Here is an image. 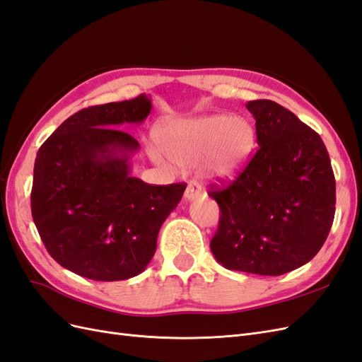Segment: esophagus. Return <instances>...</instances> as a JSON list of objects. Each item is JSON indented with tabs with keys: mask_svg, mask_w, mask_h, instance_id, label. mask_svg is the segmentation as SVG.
I'll return each mask as SVG.
<instances>
[{
	"mask_svg": "<svg viewBox=\"0 0 362 362\" xmlns=\"http://www.w3.org/2000/svg\"><path fill=\"white\" fill-rule=\"evenodd\" d=\"M200 195H202V192H200V189L197 187H194V185H188V188L185 189L183 197H185V200H187V202H192L195 199H199Z\"/></svg>",
	"mask_w": 362,
	"mask_h": 362,
	"instance_id": "1",
	"label": "esophagus"
}]
</instances>
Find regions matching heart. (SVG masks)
Segmentation results:
<instances>
[{
  "label": "heart",
  "instance_id": "obj_1",
  "mask_svg": "<svg viewBox=\"0 0 362 362\" xmlns=\"http://www.w3.org/2000/svg\"><path fill=\"white\" fill-rule=\"evenodd\" d=\"M159 146H148L154 163L175 170L202 162L206 180L227 183L249 162L256 146V130L244 117L212 113L194 118H175L158 132Z\"/></svg>",
  "mask_w": 362,
  "mask_h": 362
}]
</instances>
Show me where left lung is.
<instances>
[{
    "instance_id": "8db88e82",
    "label": "left lung",
    "mask_w": 362,
    "mask_h": 362,
    "mask_svg": "<svg viewBox=\"0 0 362 362\" xmlns=\"http://www.w3.org/2000/svg\"><path fill=\"white\" fill-rule=\"evenodd\" d=\"M257 148L236 180L209 192L220 206L211 241L227 270L279 276L322 249L335 215V177L325 144L272 100L247 103Z\"/></svg>"
}]
</instances>
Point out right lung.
Here are the masks:
<instances>
[{
    "mask_svg": "<svg viewBox=\"0 0 362 362\" xmlns=\"http://www.w3.org/2000/svg\"><path fill=\"white\" fill-rule=\"evenodd\" d=\"M151 98L92 106L64 121L35 160L32 215L45 249L92 281H126L146 270L158 235L187 185L154 187L132 175L139 142L119 130L142 124Z\"/></svg>",
    "mask_w": 362,
    "mask_h": 362,
    "instance_id": "right-lung-1",
    "label": "right lung"
}]
</instances>
